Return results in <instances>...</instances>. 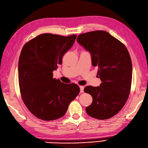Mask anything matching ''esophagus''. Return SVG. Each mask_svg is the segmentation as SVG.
<instances>
[{"instance_id":"obj_1","label":"esophagus","mask_w":148,"mask_h":148,"mask_svg":"<svg viewBox=\"0 0 148 148\" xmlns=\"http://www.w3.org/2000/svg\"><path fill=\"white\" fill-rule=\"evenodd\" d=\"M80 92L83 93L84 91V86H80Z\"/></svg>"}]
</instances>
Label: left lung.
<instances>
[{"instance_id":"obj_1","label":"left lung","mask_w":148,"mask_h":148,"mask_svg":"<svg viewBox=\"0 0 148 148\" xmlns=\"http://www.w3.org/2000/svg\"><path fill=\"white\" fill-rule=\"evenodd\" d=\"M77 41L89 52L102 82L99 87H85L93 99L85 110L95 119H109L119 112L129 97L132 75L130 54L121 42L105 31L80 34Z\"/></svg>"}]
</instances>
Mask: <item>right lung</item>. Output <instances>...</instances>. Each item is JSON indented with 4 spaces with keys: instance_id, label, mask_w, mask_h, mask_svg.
Returning a JSON list of instances; mask_svg holds the SVG:
<instances>
[{
    "instance_id": "obj_1",
    "label": "right lung",
    "mask_w": 148,
    "mask_h": 148,
    "mask_svg": "<svg viewBox=\"0 0 148 148\" xmlns=\"http://www.w3.org/2000/svg\"><path fill=\"white\" fill-rule=\"evenodd\" d=\"M76 37L44 34L22 49L18 62L21 97L29 111L39 119L51 121L63 116L80 92L77 85L61 82L52 73L61 64L62 58Z\"/></svg>"
}]
</instances>
